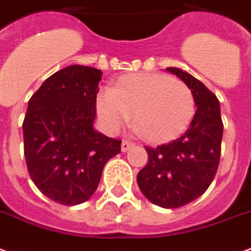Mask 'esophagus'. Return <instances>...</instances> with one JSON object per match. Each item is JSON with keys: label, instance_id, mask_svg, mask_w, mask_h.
<instances>
[{"label": "esophagus", "instance_id": "1", "mask_svg": "<svg viewBox=\"0 0 251 251\" xmlns=\"http://www.w3.org/2000/svg\"><path fill=\"white\" fill-rule=\"evenodd\" d=\"M133 146H135V144H133L132 142H129V140H123V142H122V151H123V152H127L128 150H131Z\"/></svg>", "mask_w": 251, "mask_h": 251}]
</instances>
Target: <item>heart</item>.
<instances>
[{
	"label": "heart",
	"mask_w": 251,
	"mask_h": 251,
	"mask_svg": "<svg viewBox=\"0 0 251 251\" xmlns=\"http://www.w3.org/2000/svg\"><path fill=\"white\" fill-rule=\"evenodd\" d=\"M98 112L109 131L127 123L132 113L136 131L152 142H168L187 128L195 112L191 89L162 73H135L98 95Z\"/></svg>",
	"instance_id": "1"
}]
</instances>
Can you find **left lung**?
<instances>
[{"label":"left lung","mask_w":251,"mask_h":251,"mask_svg":"<svg viewBox=\"0 0 251 251\" xmlns=\"http://www.w3.org/2000/svg\"><path fill=\"white\" fill-rule=\"evenodd\" d=\"M194 95L197 112L180 138L146 147L148 162L138 174L144 197L164 208L182 207L199 198L213 182L221 158L223 123L217 96L198 78L178 68H167Z\"/></svg>","instance_id":"8db88e82"}]
</instances>
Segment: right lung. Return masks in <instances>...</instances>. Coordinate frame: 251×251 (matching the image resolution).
<instances>
[{
    "mask_svg": "<svg viewBox=\"0 0 251 251\" xmlns=\"http://www.w3.org/2000/svg\"><path fill=\"white\" fill-rule=\"evenodd\" d=\"M101 71L69 65L33 93L23 123L24 153L33 183L54 202L75 206L91 198L122 140L95 131Z\"/></svg>",
    "mask_w": 251,
    "mask_h": 251,
    "instance_id": "1",
    "label": "right lung"
}]
</instances>
